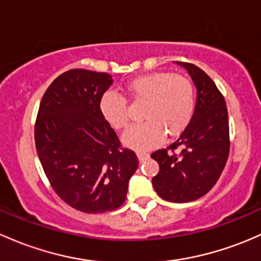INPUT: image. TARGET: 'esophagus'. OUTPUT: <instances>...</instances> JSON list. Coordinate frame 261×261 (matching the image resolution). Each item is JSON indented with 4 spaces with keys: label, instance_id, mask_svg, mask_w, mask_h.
I'll list each match as a JSON object with an SVG mask.
<instances>
[{
    "label": "esophagus",
    "instance_id": "1",
    "mask_svg": "<svg viewBox=\"0 0 261 261\" xmlns=\"http://www.w3.org/2000/svg\"><path fill=\"white\" fill-rule=\"evenodd\" d=\"M136 155H138L139 160H145L146 158H149V152L144 151V150H139V151L136 152Z\"/></svg>",
    "mask_w": 261,
    "mask_h": 261
}]
</instances>
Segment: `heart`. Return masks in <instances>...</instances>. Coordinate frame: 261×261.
<instances>
[{
  "mask_svg": "<svg viewBox=\"0 0 261 261\" xmlns=\"http://www.w3.org/2000/svg\"><path fill=\"white\" fill-rule=\"evenodd\" d=\"M128 119L123 120V125H127ZM166 126L170 130V135L176 138L181 134V127L175 125L170 120H164L160 116H152L146 122L135 126L126 131L122 136L123 144L127 145L133 149H150V147L158 146L164 141L166 135Z\"/></svg>",
  "mask_w": 261,
  "mask_h": 261,
  "instance_id": "heart-1",
  "label": "heart"
}]
</instances>
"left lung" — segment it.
<instances>
[{
    "label": "left lung",
    "instance_id": "1",
    "mask_svg": "<svg viewBox=\"0 0 261 261\" xmlns=\"http://www.w3.org/2000/svg\"><path fill=\"white\" fill-rule=\"evenodd\" d=\"M167 67L188 76L195 96L180 139L152 153L160 165L152 185L163 199L184 202L206 193L223 171L229 155V112L223 94L199 66L172 61Z\"/></svg>",
    "mask_w": 261,
    "mask_h": 261
}]
</instances>
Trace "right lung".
I'll list each match as a JSON object with an SVG mask.
<instances>
[{"label":"right lung","instance_id":"1","mask_svg":"<svg viewBox=\"0 0 261 261\" xmlns=\"http://www.w3.org/2000/svg\"><path fill=\"white\" fill-rule=\"evenodd\" d=\"M115 79L108 72L71 68L42 96L35 142L43 170L60 196L75 209L103 213L125 201L135 153L121 149L101 111Z\"/></svg>","mask_w":261,"mask_h":261}]
</instances>
